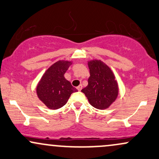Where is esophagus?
I'll list each match as a JSON object with an SVG mask.
<instances>
[{
    "mask_svg": "<svg viewBox=\"0 0 159 159\" xmlns=\"http://www.w3.org/2000/svg\"><path fill=\"white\" fill-rule=\"evenodd\" d=\"M77 89H78V91H81V89H82V85H79V86H78V87H77Z\"/></svg>",
    "mask_w": 159,
    "mask_h": 159,
    "instance_id": "1",
    "label": "esophagus"
}]
</instances>
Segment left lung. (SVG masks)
I'll return each instance as SVG.
<instances>
[{
	"mask_svg": "<svg viewBox=\"0 0 159 159\" xmlns=\"http://www.w3.org/2000/svg\"><path fill=\"white\" fill-rule=\"evenodd\" d=\"M89 76L88 85L81 92L84 93L93 107L105 110L116 100L119 88L115 74L102 61L98 59L88 61Z\"/></svg>",
	"mask_w": 159,
	"mask_h": 159,
	"instance_id": "left-lung-1",
	"label": "left lung"
}]
</instances>
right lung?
I'll use <instances>...</instances> for the list:
<instances>
[{"mask_svg":"<svg viewBox=\"0 0 159 159\" xmlns=\"http://www.w3.org/2000/svg\"><path fill=\"white\" fill-rule=\"evenodd\" d=\"M72 61L60 60L46 70L36 87V94L50 110H58L66 104L72 93L78 91L64 77Z\"/></svg>","mask_w":159,"mask_h":159,"instance_id":"right-lung-1","label":"right lung"}]
</instances>
